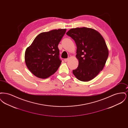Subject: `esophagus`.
I'll list each match as a JSON object with an SVG mask.
<instances>
[{"label": "esophagus", "instance_id": "esophagus-1", "mask_svg": "<svg viewBox=\"0 0 128 128\" xmlns=\"http://www.w3.org/2000/svg\"><path fill=\"white\" fill-rule=\"evenodd\" d=\"M68 58H65V59H64V61L65 62H67V61H68Z\"/></svg>", "mask_w": 128, "mask_h": 128}]
</instances>
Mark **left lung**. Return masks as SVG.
<instances>
[{
	"label": "left lung",
	"mask_w": 128,
	"mask_h": 128,
	"mask_svg": "<svg viewBox=\"0 0 128 128\" xmlns=\"http://www.w3.org/2000/svg\"><path fill=\"white\" fill-rule=\"evenodd\" d=\"M66 34L77 46L76 56L79 65L73 70V74L80 81L93 79L102 70L108 56L103 37L98 31L86 27L71 29Z\"/></svg>",
	"instance_id": "obj_1"
}]
</instances>
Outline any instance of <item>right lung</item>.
Here are the masks:
<instances>
[{"mask_svg": "<svg viewBox=\"0 0 128 128\" xmlns=\"http://www.w3.org/2000/svg\"><path fill=\"white\" fill-rule=\"evenodd\" d=\"M66 29L40 34L26 49L25 61L30 72L38 78L46 79L55 73L61 64L58 44Z\"/></svg>", "mask_w": 128, "mask_h": 128, "instance_id": "add662e5", "label": "right lung"}]
</instances>
